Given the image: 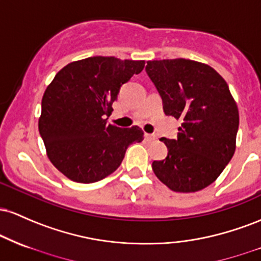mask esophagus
<instances>
[{
  "instance_id": "obj_1",
  "label": "esophagus",
  "mask_w": 261,
  "mask_h": 261,
  "mask_svg": "<svg viewBox=\"0 0 261 261\" xmlns=\"http://www.w3.org/2000/svg\"><path fill=\"white\" fill-rule=\"evenodd\" d=\"M145 137L147 141H152V140H155V136L154 135H151V134H145Z\"/></svg>"
}]
</instances>
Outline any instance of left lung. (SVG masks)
<instances>
[{
    "instance_id": "left-lung-1",
    "label": "left lung",
    "mask_w": 261,
    "mask_h": 261,
    "mask_svg": "<svg viewBox=\"0 0 261 261\" xmlns=\"http://www.w3.org/2000/svg\"><path fill=\"white\" fill-rule=\"evenodd\" d=\"M167 115L181 119L178 139L153 161L155 176L176 193H195L220 176L236 151L238 107L223 77L211 66L185 59L147 61Z\"/></svg>"
}]
</instances>
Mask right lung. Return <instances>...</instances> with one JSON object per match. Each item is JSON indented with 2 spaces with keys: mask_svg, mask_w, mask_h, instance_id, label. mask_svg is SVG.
Here are the masks:
<instances>
[{
  "mask_svg": "<svg viewBox=\"0 0 261 261\" xmlns=\"http://www.w3.org/2000/svg\"><path fill=\"white\" fill-rule=\"evenodd\" d=\"M145 67L143 60L93 56L72 61L45 89L39 133L46 154L66 178L95 182L115 172L125 152L143 140L139 126L108 124L120 87Z\"/></svg>",
  "mask_w": 261,
  "mask_h": 261,
  "instance_id": "1",
  "label": "right lung"
}]
</instances>
